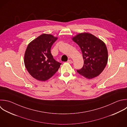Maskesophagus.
Segmentation results:
<instances>
[{"label":"esophagus","mask_w":127,"mask_h":127,"mask_svg":"<svg viewBox=\"0 0 127 127\" xmlns=\"http://www.w3.org/2000/svg\"><path fill=\"white\" fill-rule=\"evenodd\" d=\"M68 63H69V64H72L73 63V62H72V61H71V60H68L67 61V62Z\"/></svg>","instance_id":"esophagus-1"}]
</instances>
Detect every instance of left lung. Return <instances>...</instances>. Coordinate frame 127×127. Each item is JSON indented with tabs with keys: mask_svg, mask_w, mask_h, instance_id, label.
<instances>
[{
	"mask_svg": "<svg viewBox=\"0 0 127 127\" xmlns=\"http://www.w3.org/2000/svg\"><path fill=\"white\" fill-rule=\"evenodd\" d=\"M72 40L80 48L84 60L83 67L76 70L77 72L88 79L98 76L108 62V51L105 43L87 33L79 34Z\"/></svg>",
	"mask_w": 127,
	"mask_h": 127,
	"instance_id": "1",
	"label": "left lung"
}]
</instances>
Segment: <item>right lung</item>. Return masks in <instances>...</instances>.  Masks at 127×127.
<instances>
[{
	"mask_svg": "<svg viewBox=\"0 0 127 127\" xmlns=\"http://www.w3.org/2000/svg\"><path fill=\"white\" fill-rule=\"evenodd\" d=\"M50 34H42L32 41L24 56L25 67L30 75L40 81H46L58 70L61 63L53 58L51 48L57 40Z\"/></svg>",
	"mask_w": 127,
	"mask_h": 127,
	"instance_id": "1",
	"label": "right lung"
}]
</instances>
